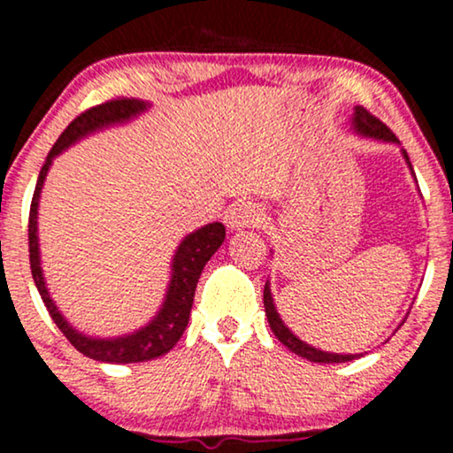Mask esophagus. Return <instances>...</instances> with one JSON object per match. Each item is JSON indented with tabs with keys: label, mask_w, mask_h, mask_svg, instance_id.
I'll return each instance as SVG.
<instances>
[{
	"label": "esophagus",
	"mask_w": 453,
	"mask_h": 453,
	"mask_svg": "<svg viewBox=\"0 0 453 453\" xmlns=\"http://www.w3.org/2000/svg\"><path fill=\"white\" fill-rule=\"evenodd\" d=\"M262 223V209L253 202H241L227 215V226L232 230H244V227H256Z\"/></svg>",
	"instance_id": "1"
}]
</instances>
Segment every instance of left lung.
I'll return each instance as SVG.
<instances>
[{
	"instance_id": "left-lung-1",
	"label": "left lung",
	"mask_w": 453,
	"mask_h": 453,
	"mask_svg": "<svg viewBox=\"0 0 453 453\" xmlns=\"http://www.w3.org/2000/svg\"><path fill=\"white\" fill-rule=\"evenodd\" d=\"M353 127H356L357 132L362 134V136L386 140V142H398L396 134H394L392 129L386 126V123L379 121L375 114L368 112L364 106H356V112H353ZM403 155H404V159L409 161L407 150H403ZM264 309H266L270 330H273L274 336H277V339L283 342V345L288 347L289 351H294L296 356L306 357V360H311V362H321V364H339V362H349V360H356V357H360L357 353H356V356H351V353H347V356H341V353H327V351L315 349V347L306 345V342L300 341L298 336H294L292 332H289V327L285 326L283 321H280L277 309H274L273 294H270L268 283L264 285Z\"/></svg>"
}]
</instances>
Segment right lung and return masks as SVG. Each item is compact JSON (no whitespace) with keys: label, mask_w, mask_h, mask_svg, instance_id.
I'll use <instances>...</instances> for the list:
<instances>
[{"label":"right lung","mask_w":453,"mask_h":453,"mask_svg":"<svg viewBox=\"0 0 453 453\" xmlns=\"http://www.w3.org/2000/svg\"><path fill=\"white\" fill-rule=\"evenodd\" d=\"M147 104L134 100V97H117V100H108L97 106H91L89 111L81 112L74 121L67 126L57 142L50 149L49 157H46L42 170H40L38 183H35L34 197H31V209H29V264L31 274H34L35 288H38L42 303L53 317V321L64 332L67 341L74 345L82 356L91 357L97 362H112V364H132V362H147L153 357L164 356L179 342L183 336L187 321H189L191 304H194V294L197 279H200L202 270H204L206 262L212 257V253L221 247L226 241V227L223 223H209V226L200 227L194 234L180 242L176 249V256L173 262V280H170L168 294H165V303L161 304V311L153 317L149 326L142 330L134 332L129 336H121V339H89L78 332L64 319V315L57 311L53 300H50L49 289L44 285L42 268H40V253H38V197L40 189H42L46 170L50 168V161L55 155L76 142L85 134L96 132L104 126L111 123L127 121L134 114L142 112Z\"/></svg>","instance_id":"1"}]
</instances>
